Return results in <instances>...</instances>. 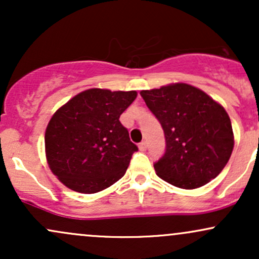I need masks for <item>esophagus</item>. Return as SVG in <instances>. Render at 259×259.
Returning <instances> with one entry per match:
<instances>
[{
	"instance_id": "obj_1",
	"label": "esophagus",
	"mask_w": 259,
	"mask_h": 259,
	"mask_svg": "<svg viewBox=\"0 0 259 259\" xmlns=\"http://www.w3.org/2000/svg\"><path fill=\"white\" fill-rule=\"evenodd\" d=\"M146 148H147L146 141H142L141 144H139V150L140 151H146Z\"/></svg>"
}]
</instances>
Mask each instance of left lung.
<instances>
[{
    "mask_svg": "<svg viewBox=\"0 0 259 259\" xmlns=\"http://www.w3.org/2000/svg\"><path fill=\"white\" fill-rule=\"evenodd\" d=\"M140 95L164 130L165 153L154 163L160 179L192 190L218 177L234 148L233 126L224 107L185 82Z\"/></svg>",
    "mask_w": 259,
    "mask_h": 259,
    "instance_id": "1",
    "label": "left lung"
}]
</instances>
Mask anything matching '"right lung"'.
<instances>
[{
  "mask_svg": "<svg viewBox=\"0 0 259 259\" xmlns=\"http://www.w3.org/2000/svg\"><path fill=\"white\" fill-rule=\"evenodd\" d=\"M136 96V91L89 89L55 112L45 152L51 171L68 189L95 194L123 178L138 147L119 118Z\"/></svg>",
  "mask_w": 259,
  "mask_h": 259,
  "instance_id": "1",
  "label": "right lung"
}]
</instances>
